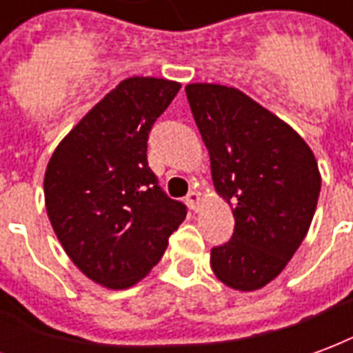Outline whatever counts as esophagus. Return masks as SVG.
I'll return each instance as SVG.
<instances>
[{"instance_id":"1","label":"esophagus","mask_w":353,"mask_h":353,"mask_svg":"<svg viewBox=\"0 0 353 353\" xmlns=\"http://www.w3.org/2000/svg\"><path fill=\"white\" fill-rule=\"evenodd\" d=\"M186 205L190 210L197 212V210H199V194H197V192H190V194L186 195Z\"/></svg>"}]
</instances>
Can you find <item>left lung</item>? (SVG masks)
I'll use <instances>...</instances> for the list:
<instances>
[{"label": "left lung", "mask_w": 353, "mask_h": 353, "mask_svg": "<svg viewBox=\"0 0 353 353\" xmlns=\"http://www.w3.org/2000/svg\"><path fill=\"white\" fill-rule=\"evenodd\" d=\"M186 95L216 194L235 218L233 236L210 250V267L231 290L256 292L307 236L321 188L318 161L292 125L241 90L195 82Z\"/></svg>", "instance_id": "left-lung-1"}]
</instances>
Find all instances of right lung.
Segmentation results:
<instances>
[{"label": "right lung", "mask_w": 353, "mask_h": 353, "mask_svg": "<svg viewBox=\"0 0 353 353\" xmlns=\"http://www.w3.org/2000/svg\"><path fill=\"white\" fill-rule=\"evenodd\" d=\"M179 90L167 79H125L61 139L46 165L54 233L81 272L109 290L145 279L186 218L146 159L152 123Z\"/></svg>", "instance_id": "right-lung-1"}]
</instances>
